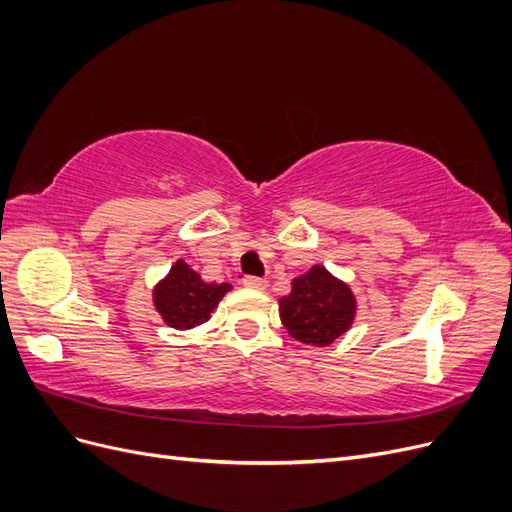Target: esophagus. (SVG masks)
Here are the masks:
<instances>
[{"mask_svg": "<svg viewBox=\"0 0 512 512\" xmlns=\"http://www.w3.org/2000/svg\"><path fill=\"white\" fill-rule=\"evenodd\" d=\"M245 288H252V290H267V280H260V277H245L243 280Z\"/></svg>", "mask_w": 512, "mask_h": 512, "instance_id": "1", "label": "esophagus"}]
</instances>
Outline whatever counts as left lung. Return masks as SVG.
I'll return each instance as SVG.
<instances>
[{
	"instance_id": "8db88e82",
	"label": "left lung",
	"mask_w": 512,
	"mask_h": 512,
	"mask_svg": "<svg viewBox=\"0 0 512 512\" xmlns=\"http://www.w3.org/2000/svg\"><path fill=\"white\" fill-rule=\"evenodd\" d=\"M280 318L290 337L303 346L327 348L352 329L356 297L327 267L314 265L294 277L292 290L280 299Z\"/></svg>"
}]
</instances>
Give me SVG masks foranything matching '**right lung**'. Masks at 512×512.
I'll list each match as a JSON object with an SVG mask.
<instances>
[{
  "label": "right lung",
  "mask_w": 512,
  "mask_h": 512,
  "mask_svg": "<svg viewBox=\"0 0 512 512\" xmlns=\"http://www.w3.org/2000/svg\"><path fill=\"white\" fill-rule=\"evenodd\" d=\"M230 290L232 286L228 282H205L200 273L190 269L188 262L179 258L162 280L153 286L151 301L164 324L177 331H190L211 318L224 294Z\"/></svg>",
  "instance_id": "obj_1"
}]
</instances>
